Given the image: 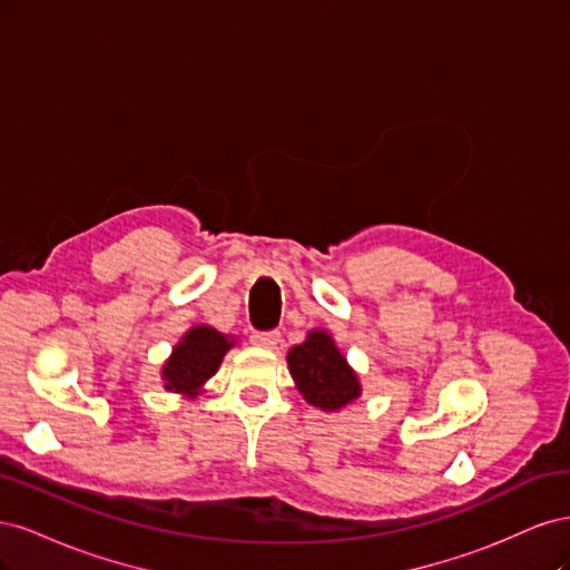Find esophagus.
I'll return each instance as SVG.
<instances>
[{"instance_id": "34e87169", "label": "esophagus", "mask_w": 570, "mask_h": 570, "mask_svg": "<svg viewBox=\"0 0 570 570\" xmlns=\"http://www.w3.org/2000/svg\"><path fill=\"white\" fill-rule=\"evenodd\" d=\"M283 340H281V333H254L252 335V344L254 347H262V350H278V344H281Z\"/></svg>"}]
</instances>
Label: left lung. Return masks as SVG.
Wrapping results in <instances>:
<instances>
[{
    "instance_id": "obj_1",
    "label": "left lung",
    "mask_w": 570,
    "mask_h": 570,
    "mask_svg": "<svg viewBox=\"0 0 570 570\" xmlns=\"http://www.w3.org/2000/svg\"><path fill=\"white\" fill-rule=\"evenodd\" d=\"M287 368L304 400L325 413L342 411L364 392L358 373L323 327L308 331L306 340L287 352Z\"/></svg>"
}]
</instances>
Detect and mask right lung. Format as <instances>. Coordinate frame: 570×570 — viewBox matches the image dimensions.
<instances>
[{"label": "right lung", "instance_id": "obj_1", "mask_svg": "<svg viewBox=\"0 0 570 570\" xmlns=\"http://www.w3.org/2000/svg\"><path fill=\"white\" fill-rule=\"evenodd\" d=\"M235 347V337L216 331L212 325H193L178 340L161 366L164 390L183 396H199L209 377L216 375L223 356Z\"/></svg>", "mask_w": 570, "mask_h": 570}]
</instances>
